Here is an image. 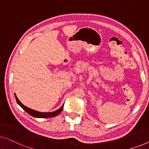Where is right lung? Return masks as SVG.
I'll return each instance as SVG.
<instances>
[{
    "label": "right lung",
    "mask_w": 149,
    "mask_h": 149,
    "mask_svg": "<svg viewBox=\"0 0 149 149\" xmlns=\"http://www.w3.org/2000/svg\"><path fill=\"white\" fill-rule=\"evenodd\" d=\"M15 99H16V101H17V102L18 104H19L20 107H21L22 109H23L24 111H25L26 113H28L30 115L32 116V117H36V118H50V117H54L55 116H57L59 114H60L61 112L63 110V107H64V105L62 106V107L60 108V109L57 110V111H54V112H52V113H41V112H38L36 111H34V110H32L31 109H29V108L26 107V106H24V104H22L21 103V102H20L18 98L16 96V95L15 94Z\"/></svg>",
    "instance_id": "obj_1"
}]
</instances>
